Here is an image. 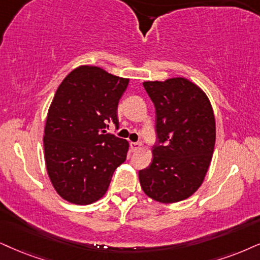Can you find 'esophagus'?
Segmentation results:
<instances>
[{"label":"esophagus","mask_w":260,"mask_h":260,"mask_svg":"<svg viewBox=\"0 0 260 260\" xmlns=\"http://www.w3.org/2000/svg\"><path fill=\"white\" fill-rule=\"evenodd\" d=\"M130 147L133 150H137L139 148H141V143L140 142H131Z\"/></svg>","instance_id":"34e87169"}]
</instances>
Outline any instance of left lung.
I'll list each match as a JSON object with an SVG mask.
<instances>
[{
	"label": "left lung",
	"mask_w": 260,
	"mask_h": 260,
	"mask_svg": "<svg viewBox=\"0 0 260 260\" xmlns=\"http://www.w3.org/2000/svg\"><path fill=\"white\" fill-rule=\"evenodd\" d=\"M155 107L156 142L148 168L140 170L143 191L171 204L203 183L216 142V120L206 94L185 78L143 83Z\"/></svg>",
	"instance_id": "8db88e82"
}]
</instances>
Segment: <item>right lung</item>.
Returning <instances> with one entry per match:
<instances>
[{"label":"right lung","mask_w":260,"mask_h":260,"mask_svg":"<svg viewBox=\"0 0 260 260\" xmlns=\"http://www.w3.org/2000/svg\"><path fill=\"white\" fill-rule=\"evenodd\" d=\"M129 79L96 66H79L59 85L48 111L44 158L53 187L62 199L88 205L104 197L127 141L105 134L118 127V102Z\"/></svg>","instance_id":"right-lung-1"}]
</instances>
